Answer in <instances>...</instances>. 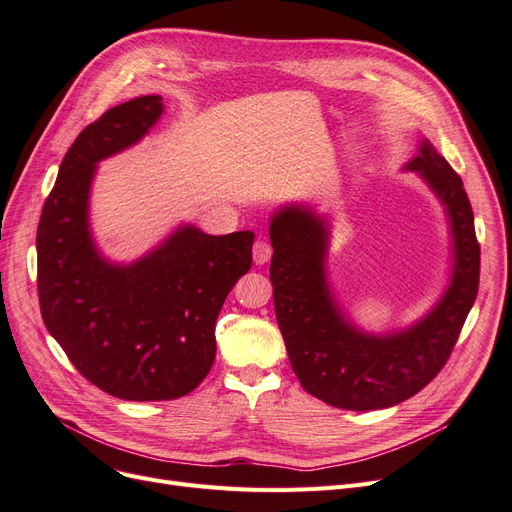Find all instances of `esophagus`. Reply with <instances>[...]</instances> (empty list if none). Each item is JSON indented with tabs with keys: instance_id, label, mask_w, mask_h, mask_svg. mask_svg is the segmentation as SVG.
<instances>
[{
	"instance_id": "obj_1",
	"label": "esophagus",
	"mask_w": 512,
	"mask_h": 512,
	"mask_svg": "<svg viewBox=\"0 0 512 512\" xmlns=\"http://www.w3.org/2000/svg\"><path fill=\"white\" fill-rule=\"evenodd\" d=\"M252 254H254V262L258 264V267H262V264H267L271 260V256H273L271 243L269 241H256Z\"/></svg>"
}]
</instances>
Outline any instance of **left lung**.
Instances as JSON below:
<instances>
[{"label": "left lung", "mask_w": 512, "mask_h": 512, "mask_svg": "<svg viewBox=\"0 0 512 512\" xmlns=\"http://www.w3.org/2000/svg\"><path fill=\"white\" fill-rule=\"evenodd\" d=\"M401 170L414 172L441 203L452 250L443 292L407 325L370 332L344 309L327 271L332 220L313 203H281L269 220L275 315L292 370L306 393L340 410H384L422 391L477 298L479 243L460 176L424 136Z\"/></svg>", "instance_id": "left-lung-1"}]
</instances>
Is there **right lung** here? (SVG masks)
<instances>
[{
    "label": "right lung",
    "mask_w": 512,
    "mask_h": 512,
    "mask_svg": "<svg viewBox=\"0 0 512 512\" xmlns=\"http://www.w3.org/2000/svg\"><path fill=\"white\" fill-rule=\"evenodd\" d=\"M159 94L109 109L81 130L37 227V292L52 338L100 391L128 401L189 395L216 357V319L252 267V231L208 235L180 222L155 248L119 262L98 248L90 195L98 163L145 138Z\"/></svg>",
    "instance_id": "obj_1"
}]
</instances>
